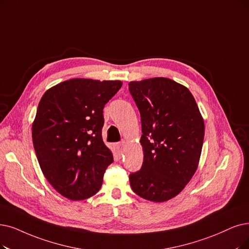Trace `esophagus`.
<instances>
[{"instance_id": "1", "label": "esophagus", "mask_w": 249, "mask_h": 249, "mask_svg": "<svg viewBox=\"0 0 249 249\" xmlns=\"http://www.w3.org/2000/svg\"><path fill=\"white\" fill-rule=\"evenodd\" d=\"M124 145H125V142H124V141H123V142H121V143H117V144H115L114 148H115V151L117 152V154H118V155H122V154H123Z\"/></svg>"}]
</instances>
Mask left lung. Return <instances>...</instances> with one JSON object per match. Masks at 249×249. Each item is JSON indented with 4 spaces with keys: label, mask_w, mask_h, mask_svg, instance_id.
<instances>
[{
    "label": "left lung",
    "mask_w": 249,
    "mask_h": 249,
    "mask_svg": "<svg viewBox=\"0 0 249 249\" xmlns=\"http://www.w3.org/2000/svg\"><path fill=\"white\" fill-rule=\"evenodd\" d=\"M128 90L140 111L144 159L130 175L133 191L163 202L180 193L195 174L202 150L204 122L193 95L173 79L131 82Z\"/></svg>",
    "instance_id": "obj_1"
}]
</instances>
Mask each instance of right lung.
Instances as JSON below:
<instances>
[{
	"instance_id": "obj_1",
	"label": "right lung",
	"mask_w": 249,
	"mask_h": 249,
	"mask_svg": "<svg viewBox=\"0 0 249 249\" xmlns=\"http://www.w3.org/2000/svg\"><path fill=\"white\" fill-rule=\"evenodd\" d=\"M121 81L72 78L43 95L33 124V142L41 170L57 192L83 200L102 186L113 155L102 139L103 108Z\"/></svg>"
}]
</instances>
